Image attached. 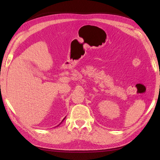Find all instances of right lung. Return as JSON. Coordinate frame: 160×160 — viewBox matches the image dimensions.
Returning a JSON list of instances; mask_svg holds the SVG:
<instances>
[{"mask_svg": "<svg viewBox=\"0 0 160 160\" xmlns=\"http://www.w3.org/2000/svg\"><path fill=\"white\" fill-rule=\"evenodd\" d=\"M63 120H62V121H63Z\"/></svg>", "mask_w": 160, "mask_h": 160, "instance_id": "right-lung-1", "label": "right lung"}]
</instances>
